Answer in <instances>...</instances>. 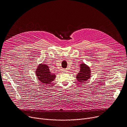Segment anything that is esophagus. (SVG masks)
<instances>
[{"mask_svg": "<svg viewBox=\"0 0 127 127\" xmlns=\"http://www.w3.org/2000/svg\"><path fill=\"white\" fill-rule=\"evenodd\" d=\"M67 71V69H62V71H63V72H66V71Z\"/></svg>", "mask_w": 127, "mask_h": 127, "instance_id": "34e87169", "label": "esophagus"}]
</instances>
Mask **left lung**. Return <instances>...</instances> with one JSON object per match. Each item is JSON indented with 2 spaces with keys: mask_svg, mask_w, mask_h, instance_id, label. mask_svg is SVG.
I'll return each mask as SVG.
<instances>
[{
  "mask_svg": "<svg viewBox=\"0 0 127 127\" xmlns=\"http://www.w3.org/2000/svg\"><path fill=\"white\" fill-rule=\"evenodd\" d=\"M81 69L77 75V79L80 83H84L90 77V69L85 64H81Z\"/></svg>",
  "mask_w": 127,
  "mask_h": 127,
  "instance_id": "8db88e82",
  "label": "left lung"
}]
</instances>
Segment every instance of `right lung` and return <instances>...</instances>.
<instances>
[{
    "mask_svg": "<svg viewBox=\"0 0 127 127\" xmlns=\"http://www.w3.org/2000/svg\"><path fill=\"white\" fill-rule=\"evenodd\" d=\"M36 75L38 79L44 84H50L55 79L56 75L52 74L47 65L41 64L38 67Z\"/></svg>",
    "mask_w": 127,
    "mask_h": 127,
    "instance_id": "1",
    "label": "right lung"
}]
</instances>
